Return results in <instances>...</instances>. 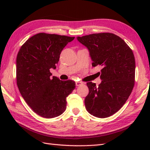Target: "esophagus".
<instances>
[{
  "label": "esophagus",
  "mask_w": 150,
  "mask_h": 150,
  "mask_svg": "<svg viewBox=\"0 0 150 150\" xmlns=\"http://www.w3.org/2000/svg\"><path fill=\"white\" fill-rule=\"evenodd\" d=\"M83 84H84L83 82H75V84H76V86H81V85Z\"/></svg>",
  "instance_id": "obj_1"
}]
</instances>
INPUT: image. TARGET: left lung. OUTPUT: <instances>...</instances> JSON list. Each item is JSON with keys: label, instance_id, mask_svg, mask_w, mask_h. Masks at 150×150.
Segmentation results:
<instances>
[{"label": "left lung", "instance_id": "8db88e82", "mask_svg": "<svg viewBox=\"0 0 150 150\" xmlns=\"http://www.w3.org/2000/svg\"><path fill=\"white\" fill-rule=\"evenodd\" d=\"M77 39L87 47L93 67L100 65L101 83L86 84L89 93L86 109L92 115L106 118L119 111L128 100L134 86L135 60L132 50L113 33H94Z\"/></svg>", "mask_w": 150, "mask_h": 150}]
</instances>
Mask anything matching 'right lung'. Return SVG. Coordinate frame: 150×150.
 I'll return each mask as SVG.
<instances>
[{
	"mask_svg": "<svg viewBox=\"0 0 150 150\" xmlns=\"http://www.w3.org/2000/svg\"><path fill=\"white\" fill-rule=\"evenodd\" d=\"M75 37L40 33L26 41L17 54V83L22 97L39 115L50 119L66 109V97L75 88L71 80L52 77L60 53Z\"/></svg>",
	"mask_w": 150,
	"mask_h": 150,
	"instance_id": "right-lung-1",
	"label": "right lung"
}]
</instances>
